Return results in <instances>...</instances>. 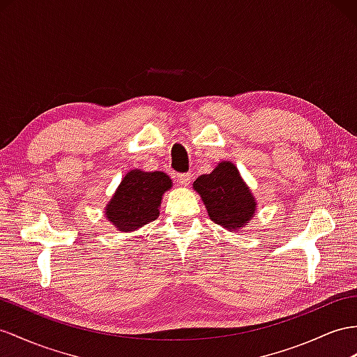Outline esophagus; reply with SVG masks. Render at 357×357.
Here are the masks:
<instances>
[{
	"mask_svg": "<svg viewBox=\"0 0 357 357\" xmlns=\"http://www.w3.org/2000/svg\"><path fill=\"white\" fill-rule=\"evenodd\" d=\"M176 179L181 185H188L191 182V173H179V175H176Z\"/></svg>",
	"mask_w": 357,
	"mask_h": 357,
	"instance_id": "obj_1",
	"label": "esophagus"
}]
</instances>
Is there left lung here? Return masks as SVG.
I'll return each instance as SVG.
<instances>
[{
    "label": "left lung",
    "mask_w": 357,
    "mask_h": 357,
    "mask_svg": "<svg viewBox=\"0 0 357 357\" xmlns=\"http://www.w3.org/2000/svg\"><path fill=\"white\" fill-rule=\"evenodd\" d=\"M193 187L202 197L211 220L226 229L243 227L255 213L257 202L229 161H223L211 173L199 176Z\"/></svg>",
    "instance_id": "left-lung-1"
}]
</instances>
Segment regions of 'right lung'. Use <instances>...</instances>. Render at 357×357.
<instances>
[{
    "label": "right lung",
    "mask_w": 357,
    "mask_h": 357,
    "mask_svg": "<svg viewBox=\"0 0 357 357\" xmlns=\"http://www.w3.org/2000/svg\"><path fill=\"white\" fill-rule=\"evenodd\" d=\"M170 187L172 179L162 172H130L107 205L108 220L117 231H134L153 222L162 193Z\"/></svg>",
    "instance_id": "obj_1"
}]
</instances>
